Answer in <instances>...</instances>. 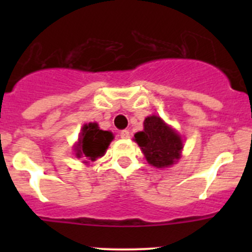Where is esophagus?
<instances>
[{
  "instance_id": "34e87169",
  "label": "esophagus",
  "mask_w": 252,
  "mask_h": 252,
  "mask_svg": "<svg viewBox=\"0 0 252 252\" xmlns=\"http://www.w3.org/2000/svg\"><path fill=\"white\" fill-rule=\"evenodd\" d=\"M119 136H121L122 139H129L130 138V133H129L128 130H122L121 133H119Z\"/></svg>"
}]
</instances>
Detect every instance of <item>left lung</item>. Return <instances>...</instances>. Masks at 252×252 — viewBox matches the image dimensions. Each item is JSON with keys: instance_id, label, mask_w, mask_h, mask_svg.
<instances>
[{"instance_id": "8db88e82", "label": "left lung", "mask_w": 252, "mask_h": 252, "mask_svg": "<svg viewBox=\"0 0 252 252\" xmlns=\"http://www.w3.org/2000/svg\"><path fill=\"white\" fill-rule=\"evenodd\" d=\"M145 158L156 168H167L178 162L183 140L172 126L158 116H149L144 121V130L134 135Z\"/></svg>"}]
</instances>
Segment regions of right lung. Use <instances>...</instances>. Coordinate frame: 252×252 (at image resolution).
Returning <instances> with one entry per match:
<instances>
[{
    "label": "right lung",
    "mask_w": 252,
    "mask_h": 252,
    "mask_svg": "<svg viewBox=\"0 0 252 252\" xmlns=\"http://www.w3.org/2000/svg\"><path fill=\"white\" fill-rule=\"evenodd\" d=\"M112 140L113 134L111 131L101 130L97 123L84 124L78 142L74 146L75 156L78 158H88L91 162L96 161V158L105 155Z\"/></svg>",
    "instance_id": "obj_1"
}]
</instances>
